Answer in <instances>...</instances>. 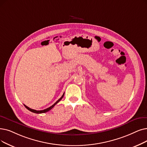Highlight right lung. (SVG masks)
Instances as JSON below:
<instances>
[{
    "instance_id": "obj_1",
    "label": "right lung",
    "mask_w": 147,
    "mask_h": 147,
    "mask_svg": "<svg viewBox=\"0 0 147 147\" xmlns=\"http://www.w3.org/2000/svg\"><path fill=\"white\" fill-rule=\"evenodd\" d=\"M63 95H64V93L63 94V95H62V97L58 100L56 102H55V103L52 105V106H51L50 107H48V108H47V109H44V110H42V111H36V110H34V109H30V108H29V107H28L27 106H26V105H24V106L26 107V108L27 109H28L29 111H30V112H34V113H45V112H48V111H49L50 110H51L52 109V108L58 103V102L63 98Z\"/></svg>"
}]
</instances>
